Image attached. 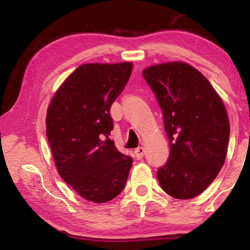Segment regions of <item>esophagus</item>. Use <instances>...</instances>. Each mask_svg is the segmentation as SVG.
<instances>
[{"mask_svg": "<svg viewBox=\"0 0 250 250\" xmlns=\"http://www.w3.org/2000/svg\"><path fill=\"white\" fill-rule=\"evenodd\" d=\"M145 153H146V151H145V147H143V146H139L134 150L135 158H137L138 160H141L143 156H145Z\"/></svg>", "mask_w": 250, "mask_h": 250, "instance_id": "obj_1", "label": "esophagus"}]
</instances>
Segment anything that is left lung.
<instances>
[{
    "mask_svg": "<svg viewBox=\"0 0 250 250\" xmlns=\"http://www.w3.org/2000/svg\"><path fill=\"white\" fill-rule=\"evenodd\" d=\"M142 75L162 109L170 155L156 176L180 200L205 191L225 162L229 122L225 105L200 71L182 62L147 67Z\"/></svg>",
    "mask_w": 250,
    "mask_h": 250,
    "instance_id": "obj_1",
    "label": "left lung"
}]
</instances>
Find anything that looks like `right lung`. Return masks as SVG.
<instances>
[{"label":"right lung","instance_id":"right-lung-1","mask_svg":"<svg viewBox=\"0 0 250 250\" xmlns=\"http://www.w3.org/2000/svg\"><path fill=\"white\" fill-rule=\"evenodd\" d=\"M132 62L80 65L54 95L46 134L62 179L87 201L105 203L125 188L132 158L117 150L110 108Z\"/></svg>","mask_w":250,"mask_h":250}]
</instances>
